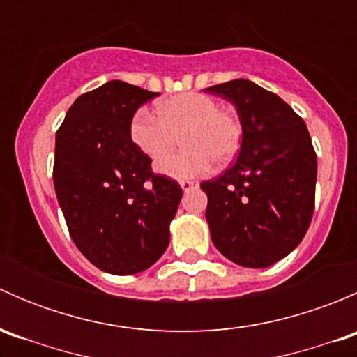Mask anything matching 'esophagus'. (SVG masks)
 Listing matches in <instances>:
<instances>
[{
    "mask_svg": "<svg viewBox=\"0 0 357 357\" xmlns=\"http://www.w3.org/2000/svg\"><path fill=\"white\" fill-rule=\"evenodd\" d=\"M179 186L183 188V192H190V190L195 186V181H190V179H183V181L179 183Z\"/></svg>",
    "mask_w": 357,
    "mask_h": 357,
    "instance_id": "34e87169",
    "label": "esophagus"
}]
</instances>
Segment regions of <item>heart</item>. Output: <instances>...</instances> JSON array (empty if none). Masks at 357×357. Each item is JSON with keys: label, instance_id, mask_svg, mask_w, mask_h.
<instances>
[{"label": "heart", "instance_id": "1", "mask_svg": "<svg viewBox=\"0 0 357 357\" xmlns=\"http://www.w3.org/2000/svg\"><path fill=\"white\" fill-rule=\"evenodd\" d=\"M157 114L139 109L129 124L136 149L150 160L167 157L181 139L183 152L157 164L160 174L172 179L204 176L212 162L228 164L242 142V126L233 112L219 107L212 96L179 93L157 105Z\"/></svg>", "mask_w": 357, "mask_h": 357}]
</instances>
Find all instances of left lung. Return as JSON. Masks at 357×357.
Returning <instances> with one entry per match:
<instances>
[{"instance_id":"8db88e82","label":"left lung","mask_w":357,"mask_h":357,"mask_svg":"<svg viewBox=\"0 0 357 357\" xmlns=\"http://www.w3.org/2000/svg\"><path fill=\"white\" fill-rule=\"evenodd\" d=\"M231 102L242 124L240 155L200 188L212 243L243 268H268L307 233L318 162L305 122L278 95L247 79L205 88Z\"/></svg>"}]
</instances>
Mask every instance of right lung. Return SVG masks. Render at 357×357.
Here are the masks:
<instances>
[{
  "mask_svg": "<svg viewBox=\"0 0 357 357\" xmlns=\"http://www.w3.org/2000/svg\"><path fill=\"white\" fill-rule=\"evenodd\" d=\"M124 81L79 96L56 131L53 185L75 247L110 275L155 264L181 202L174 179L152 171L129 136L136 110L155 98Z\"/></svg>",
  "mask_w": 357,
  "mask_h": 357,
  "instance_id": "1",
  "label": "right lung"
}]
</instances>
